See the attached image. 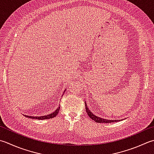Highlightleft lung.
Here are the masks:
<instances>
[{"label":"left lung","instance_id":"1","mask_svg":"<svg viewBox=\"0 0 154 154\" xmlns=\"http://www.w3.org/2000/svg\"><path fill=\"white\" fill-rule=\"evenodd\" d=\"M85 104V109H86V112L87 113V115L89 116V117L91 118V119H93V121L97 122V123H112V122H118V120H107V119H103V118H100L99 117H97L95 116L94 114H93L92 112H91V111H90L88 107H87V105Z\"/></svg>","mask_w":154,"mask_h":154}]
</instances>
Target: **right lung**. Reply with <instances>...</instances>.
Segmentation results:
<instances>
[{
  "mask_svg": "<svg viewBox=\"0 0 154 154\" xmlns=\"http://www.w3.org/2000/svg\"><path fill=\"white\" fill-rule=\"evenodd\" d=\"M60 109V107H59L57 109L54 111L53 113L49 114V115L44 116H39V117H32V116H25L26 117H29V118L31 119H51L53 118V117H55L57 114L59 113V111Z\"/></svg>",
  "mask_w": 154,
  "mask_h": 154,
  "instance_id": "right-lung-1",
  "label": "right lung"
}]
</instances>
